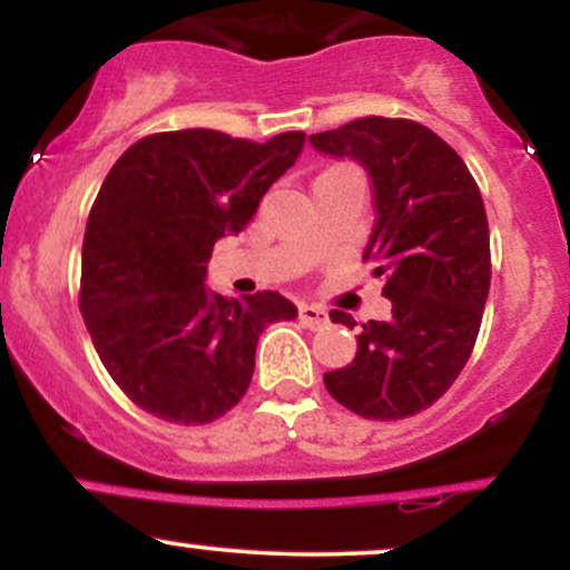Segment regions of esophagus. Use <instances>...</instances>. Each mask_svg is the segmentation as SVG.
Masks as SVG:
<instances>
[{"mask_svg":"<svg viewBox=\"0 0 570 570\" xmlns=\"http://www.w3.org/2000/svg\"><path fill=\"white\" fill-rule=\"evenodd\" d=\"M299 322L311 326V330H318V326L330 322V313L322 305H299Z\"/></svg>","mask_w":570,"mask_h":570,"instance_id":"obj_1","label":"esophagus"}]
</instances>
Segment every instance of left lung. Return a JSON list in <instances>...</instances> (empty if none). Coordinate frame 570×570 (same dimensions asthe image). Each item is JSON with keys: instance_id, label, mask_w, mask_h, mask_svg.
<instances>
[{"instance_id": "left-lung-1", "label": "left lung", "mask_w": 570, "mask_h": 570, "mask_svg": "<svg viewBox=\"0 0 570 570\" xmlns=\"http://www.w3.org/2000/svg\"><path fill=\"white\" fill-rule=\"evenodd\" d=\"M316 153L367 171L375 222L364 259L385 278L389 322H367L356 356L324 372L343 407L399 421L431 407L461 375L474 348L490 289V235L482 195L466 163L421 122L362 117L307 136ZM332 322H356L343 311Z\"/></svg>"}]
</instances>
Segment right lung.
<instances>
[{
    "label": "right lung",
    "instance_id": "add662e5",
    "mask_svg": "<svg viewBox=\"0 0 570 570\" xmlns=\"http://www.w3.org/2000/svg\"><path fill=\"white\" fill-rule=\"evenodd\" d=\"M305 134L257 144L208 128L136 141L107 174L82 240L80 311L130 402L168 423H208L240 402L259 332L297 307L278 292L206 286L217 240L240 233L294 166Z\"/></svg>",
    "mask_w": 570,
    "mask_h": 570
}]
</instances>
